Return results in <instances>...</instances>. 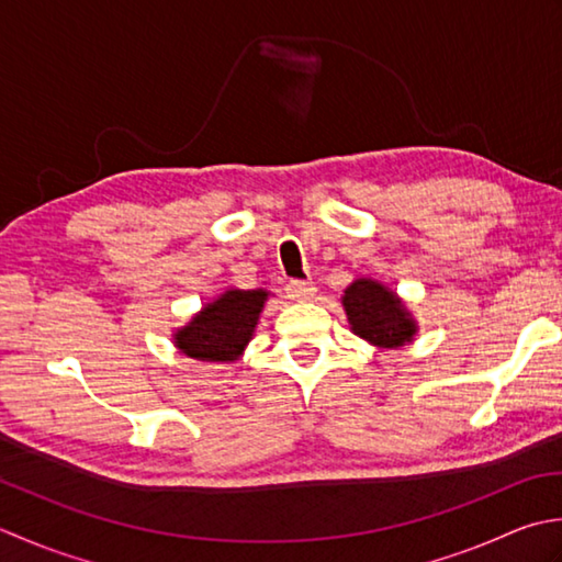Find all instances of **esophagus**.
Wrapping results in <instances>:
<instances>
[{
  "label": "esophagus",
  "instance_id": "1",
  "mask_svg": "<svg viewBox=\"0 0 562 562\" xmlns=\"http://www.w3.org/2000/svg\"><path fill=\"white\" fill-rule=\"evenodd\" d=\"M285 293L293 301H311L315 295V283L313 281H289L285 283Z\"/></svg>",
  "mask_w": 562,
  "mask_h": 562
}]
</instances>
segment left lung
Returning a JSON list of instances; mask_svg holds the SVG:
<instances>
[{
    "mask_svg": "<svg viewBox=\"0 0 562 562\" xmlns=\"http://www.w3.org/2000/svg\"><path fill=\"white\" fill-rule=\"evenodd\" d=\"M351 329L378 347H400L415 335V323L405 305L378 281L359 279L345 291Z\"/></svg>",
    "mask_w": 562,
    "mask_h": 562,
    "instance_id": "left-lung-1",
    "label": "left lung"
}]
</instances>
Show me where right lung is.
Returning a JSON list of instances; mask_svg holds the SVG:
<instances>
[{"label": "right lung", "mask_w": 562, "mask_h": 562, "mask_svg": "<svg viewBox=\"0 0 562 562\" xmlns=\"http://www.w3.org/2000/svg\"><path fill=\"white\" fill-rule=\"evenodd\" d=\"M267 295V291H225L177 331V347L199 361H235L251 339Z\"/></svg>", "instance_id": "add662e5"}]
</instances>
